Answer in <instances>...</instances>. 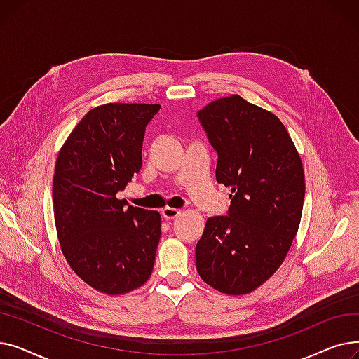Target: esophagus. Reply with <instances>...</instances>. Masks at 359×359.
Listing matches in <instances>:
<instances>
[{
  "mask_svg": "<svg viewBox=\"0 0 359 359\" xmlns=\"http://www.w3.org/2000/svg\"><path fill=\"white\" fill-rule=\"evenodd\" d=\"M161 215L165 218V219H176L179 215H180V210H176V208H164L161 211Z\"/></svg>",
  "mask_w": 359,
  "mask_h": 359,
  "instance_id": "esophagus-1",
  "label": "esophagus"
}]
</instances>
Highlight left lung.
<instances>
[{"mask_svg":"<svg viewBox=\"0 0 359 359\" xmlns=\"http://www.w3.org/2000/svg\"><path fill=\"white\" fill-rule=\"evenodd\" d=\"M198 118L218 154L217 182L231 187L227 215L211 217L196 244L199 276L219 292L249 294L284 262L306 195L303 163L273 113L233 94Z\"/></svg>","mask_w":359,"mask_h":359,"instance_id":"left-lung-1","label":"left lung"}]
</instances>
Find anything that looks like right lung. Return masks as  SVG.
<instances>
[{
  "label": "right lung",
  "instance_id": "obj_1",
  "mask_svg": "<svg viewBox=\"0 0 359 359\" xmlns=\"http://www.w3.org/2000/svg\"><path fill=\"white\" fill-rule=\"evenodd\" d=\"M160 104L107 103L72 129L55 164L56 233L71 269L109 295L144 285L154 268L161 217L118 199L142 165L145 126Z\"/></svg>",
  "mask_w": 359,
  "mask_h": 359
}]
</instances>
